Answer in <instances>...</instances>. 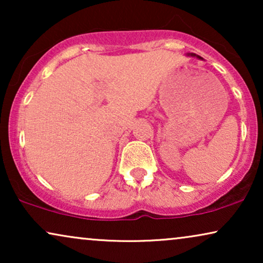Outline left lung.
Returning a JSON list of instances; mask_svg holds the SVG:
<instances>
[{
    "label": "left lung",
    "mask_w": 263,
    "mask_h": 263,
    "mask_svg": "<svg viewBox=\"0 0 263 263\" xmlns=\"http://www.w3.org/2000/svg\"><path fill=\"white\" fill-rule=\"evenodd\" d=\"M189 55H190V56H196V55H195V53H189ZM196 57H199V59H201V57H200V56H196Z\"/></svg>",
    "instance_id": "1"
}]
</instances>
